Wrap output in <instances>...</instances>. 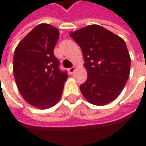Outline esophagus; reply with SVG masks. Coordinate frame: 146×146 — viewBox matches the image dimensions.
Here are the masks:
<instances>
[{"instance_id": "34e87169", "label": "esophagus", "mask_w": 146, "mask_h": 146, "mask_svg": "<svg viewBox=\"0 0 146 146\" xmlns=\"http://www.w3.org/2000/svg\"><path fill=\"white\" fill-rule=\"evenodd\" d=\"M68 71L70 74H72V73H73V72L75 71V67H71V68H69L68 69Z\"/></svg>"}]
</instances>
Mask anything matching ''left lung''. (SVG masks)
I'll list each match as a JSON object with an SVG mask.
<instances>
[{
    "label": "left lung",
    "instance_id": "obj_1",
    "mask_svg": "<svg viewBox=\"0 0 146 146\" xmlns=\"http://www.w3.org/2000/svg\"><path fill=\"white\" fill-rule=\"evenodd\" d=\"M70 36L82 51L87 79L80 86L85 98L104 106L119 95L128 81L131 59L126 43L98 25H90Z\"/></svg>",
    "mask_w": 146,
    "mask_h": 146
}]
</instances>
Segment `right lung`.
Returning a JSON list of instances; mask_svg holds the SVG:
<instances>
[{"mask_svg": "<svg viewBox=\"0 0 146 146\" xmlns=\"http://www.w3.org/2000/svg\"><path fill=\"white\" fill-rule=\"evenodd\" d=\"M59 31L49 24H39L18 43L13 55V74L23 98L38 109L58 103L67 72L60 71L54 56Z\"/></svg>", "mask_w": 146, "mask_h": 146, "instance_id": "add662e5", "label": "right lung"}]
</instances>
